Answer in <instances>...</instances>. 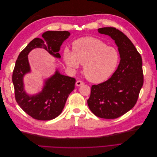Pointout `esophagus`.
I'll list each match as a JSON object with an SVG mask.
<instances>
[{
	"label": "esophagus",
	"mask_w": 157,
	"mask_h": 157,
	"mask_svg": "<svg viewBox=\"0 0 157 157\" xmlns=\"http://www.w3.org/2000/svg\"><path fill=\"white\" fill-rule=\"evenodd\" d=\"M84 84V82L80 81V80H77V82H76V86H82V85Z\"/></svg>",
	"instance_id": "1"
}]
</instances>
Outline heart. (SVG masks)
I'll list each match as a JSON object with an SVG mask.
<instances>
[{"label": "heart", "instance_id": "b5f03b06", "mask_svg": "<svg viewBox=\"0 0 157 157\" xmlns=\"http://www.w3.org/2000/svg\"><path fill=\"white\" fill-rule=\"evenodd\" d=\"M72 48V52L68 48L63 52L65 64L73 70L83 64L84 74L92 82L105 81L113 73L119 61V53L115 48L94 37L75 40Z\"/></svg>", "mask_w": 157, "mask_h": 157}]
</instances>
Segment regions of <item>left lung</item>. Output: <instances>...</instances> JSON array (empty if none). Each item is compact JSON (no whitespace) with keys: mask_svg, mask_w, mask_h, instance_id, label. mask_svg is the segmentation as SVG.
Instances as JSON below:
<instances>
[{"mask_svg":"<svg viewBox=\"0 0 157 157\" xmlns=\"http://www.w3.org/2000/svg\"><path fill=\"white\" fill-rule=\"evenodd\" d=\"M115 40L121 61L117 69L105 82L92 85L88 105L95 115L114 119L134 107L144 84L142 59L131 40L115 27L98 29Z\"/></svg>","mask_w":157,"mask_h":157,"instance_id":"1","label":"left lung"}]
</instances>
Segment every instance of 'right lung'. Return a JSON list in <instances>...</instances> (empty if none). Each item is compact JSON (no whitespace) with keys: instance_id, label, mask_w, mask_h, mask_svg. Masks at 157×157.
<instances>
[{"instance_id":"1","label":"right lung","mask_w":157,"mask_h":157,"mask_svg":"<svg viewBox=\"0 0 157 157\" xmlns=\"http://www.w3.org/2000/svg\"><path fill=\"white\" fill-rule=\"evenodd\" d=\"M70 36L69 31H48L42 35L43 39L35 38L23 49L16 61L12 82L16 100L23 111L32 118L39 121H49L58 117L62 112L70 93L75 89L76 80L61 75L57 69L55 74L45 80L42 91L34 95L26 93L23 84L25 75L31 72L28 54L35 48L46 50L55 58L63 42Z\"/></svg>"}]
</instances>
